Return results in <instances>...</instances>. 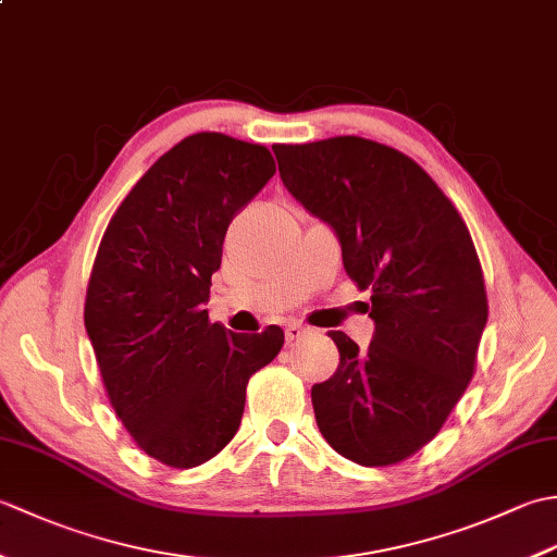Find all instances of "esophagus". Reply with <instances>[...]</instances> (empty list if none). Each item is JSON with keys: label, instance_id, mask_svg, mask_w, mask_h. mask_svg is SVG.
Masks as SVG:
<instances>
[{"label": "esophagus", "instance_id": "1", "mask_svg": "<svg viewBox=\"0 0 557 557\" xmlns=\"http://www.w3.org/2000/svg\"><path fill=\"white\" fill-rule=\"evenodd\" d=\"M306 333H309V330H306L301 323H289V325L285 327V339H287V342H297V339H301Z\"/></svg>", "mask_w": 557, "mask_h": 557}]
</instances>
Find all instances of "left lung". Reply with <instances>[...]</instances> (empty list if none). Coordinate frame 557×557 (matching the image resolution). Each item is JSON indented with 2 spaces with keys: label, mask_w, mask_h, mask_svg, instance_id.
<instances>
[{
  "label": "left lung",
  "mask_w": 557,
  "mask_h": 557,
  "mask_svg": "<svg viewBox=\"0 0 557 557\" xmlns=\"http://www.w3.org/2000/svg\"><path fill=\"white\" fill-rule=\"evenodd\" d=\"M272 152L287 191L335 232L347 275L371 289L369 349L330 333L339 366L311 387L318 429L361 467L397 465L441 431L474 375L488 321L474 242L395 148L335 136Z\"/></svg>",
  "instance_id": "1"
}]
</instances>
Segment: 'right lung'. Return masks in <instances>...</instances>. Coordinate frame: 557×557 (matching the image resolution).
<instances>
[{"label":"right lung","mask_w":557,"mask_h":557,"mask_svg":"<svg viewBox=\"0 0 557 557\" xmlns=\"http://www.w3.org/2000/svg\"><path fill=\"white\" fill-rule=\"evenodd\" d=\"M272 174L268 148L194 134L140 176L100 242L86 333L116 417L168 467L203 465L232 441L248 377L285 345L277 325L232 333L206 309L230 222Z\"/></svg>","instance_id":"obj_1"}]
</instances>
